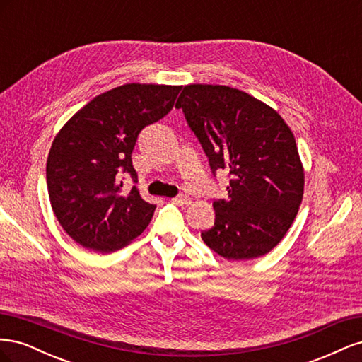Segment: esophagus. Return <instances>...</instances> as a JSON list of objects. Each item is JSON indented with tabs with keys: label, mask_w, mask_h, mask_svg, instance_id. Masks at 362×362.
Masks as SVG:
<instances>
[{
	"label": "esophagus",
	"mask_w": 362,
	"mask_h": 362,
	"mask_svg": "<svg viewBox=\"0 0 362 362\" xmlns=\"http://www.w3.org/2000/svg\"><path fill=\"white\" fill-rule=\"evenodd\" d=\"M172 202L175 204V205H181V206H187L192 201H190V198L189 196H185V194H181V196H177V198H172Z\"/></svg>",
	"instance_id": "esophagus-1"
}]
</instances>
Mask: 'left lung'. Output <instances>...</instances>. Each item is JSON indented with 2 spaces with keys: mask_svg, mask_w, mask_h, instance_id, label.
Returning a JSON list of instances; mask_svg holds the SVG:
<instances>
[{
  "mask_svg": "<svg viewBox=\"0 0 362 362\" xmlns=\"http://www.w3.org/2000/svg\"><path fill=\"white\" fill-rule=\"evenodd\" d=\"M213 175L229 173L228 199L213 202L204 243L226 259H252L275 247L303 196V168L288 125L272 107L228 86L189 84L177 104Z\"/></svg>",
  "mask_w": 362,
  "mask_h": 362,
  "instance_id": "left-lung-1",
  "label": "left lung"
}]
</instances>
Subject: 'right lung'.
Segmentation results:
<instances>
[{"instance_id":"add662e5","label":"right lung","mask_w":362,"mask_h":362,"mask_svg":"<svg viewBox=\"0 0 362 362\" xmlns=\"http://www.w3.org/2000/svg\"><path fill=\"white\" fill-rule=\"evenodd\" d=\"M181 86L124 84L86 104L59 131L47 161L52 211L83 247L110 254L145 231L156 205L136 185L122 193L124 178L137 182L133 154L145 127L166 116Z\"/></svg>"}]
</instances>
